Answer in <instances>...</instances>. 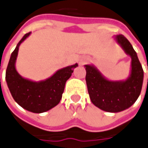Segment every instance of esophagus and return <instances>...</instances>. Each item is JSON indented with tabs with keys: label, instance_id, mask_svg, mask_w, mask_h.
<instances>
[{
	"label": "esophagus",
	"instance_id": "obj_1",
	"mask_svg": "<svg viewBox=\"0 0 148 148\" xmlns=\"http://www.w3.org/2000/svg\"><path fill=\"white\" fill-rule=\"evenodd\" d=\"M88 61V58L86 56H82L80 57V59H79V64L80 65H83V64H86Z\"/></svg>",
	"mask_w": 148,
	"mask_h": 148
}]
</instances>
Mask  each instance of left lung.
Segmentation results:
<instances>
[{"label":"left lung","instance_id":"obj_1","mask_svg":"<svg viewBox=\"0 0 148 148\" xmlns=\"http://www.w3.org/2000/svg\"><path fill=\"white\" fill-rule=\"evenodd\" d=\"M115 41L131 58L130 72L124 80H110L92 64L84 65L85 80L91 101L106 112L118 113L130 108L140 95L143 81V70L137 53L123 34L114 36Z\"/></svg>","mask_w":148,"mask_h":148}]
</instances>
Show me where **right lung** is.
Returning <instances> with one entry per match:
<instances>
[{
    "mask_svg": "<svg viewBox=\"0 0 148 148\" xmlns=\"http://www.w3.org/2000/svg\"><path fill=\"white\" fill-rule=\"evenodd\" d=\"M30 34H25L11 54L6 69L5 80L13 98L20 106L29 112L41 114L60 103L66 81L78 64L61 68L49 78L40 81L22 77L17 71L15 64L20 45Z\"/></svg>",
    "mask_w": 148,
    "mask_h": 148,
    "instance_id": "1",
    "label": "right lung"
}]
</instances>
